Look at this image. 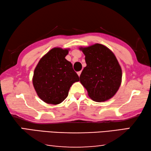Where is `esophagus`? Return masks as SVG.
Instances as JSON below:
<instances>
[{"label":"esophagus","mask_w":151,"mask_h":151,"mask_svg":"<svg viewBox=\"0 0 151 151\" xmlns=\"http://www.w3.org/2000/svg\"><path fill=\"white\" fill-rule=\"evenodd\" d=\"M81 73H82V71L81 70V71H78V72H77V74H78V75L80 76H81Z\"/></svg>","instance_id":"34e87169"}]
</instances>
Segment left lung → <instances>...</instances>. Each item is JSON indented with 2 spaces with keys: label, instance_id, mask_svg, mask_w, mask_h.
Segmentation results:
<instances>
[{
  "label": "left lung",
  "instance_id": "1",
  "mask_svg": "<svg viewBox=\"0 0 151 151\" xmlns=\"http://www.w3.org/2000/svg\"><path fill=\"white\" fill-rule=\"evenodd\" d=\"M85 55L86 66L80 76L88 96L96 102L112 98L121 84L122 70L113 52L101 44L80 48Z\"/></svg>",
  "mask_w": 151,
  "mask_h": 151
}]
</instances>
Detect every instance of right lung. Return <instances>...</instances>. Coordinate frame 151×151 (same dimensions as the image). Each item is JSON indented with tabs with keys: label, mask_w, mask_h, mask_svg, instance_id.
Listing matches in <instances>:
<instances>
[{
	"label": "right lung",
	"mask_w": 151,
	"mask_h": 151,
	"mask_svg": "<svg viewBox=\"0 0 151 151\" xmlns=\"http://www.w3.org/2000/svg\"><path fill=\"white\" fill-rule=\"evenodd\" d=\"M68 49L54 48L39 60L32 83L38 96L48 104H58L65 100L70 86L79 81L73 65L65 58Z\"/></svg>",
	"instance_id": "add662e5"
}]
</instances>
